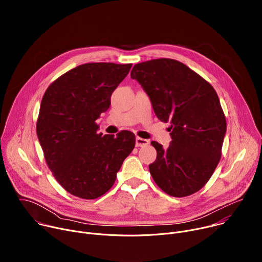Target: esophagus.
Instances as JSON below:
<instances>
[{"mask_svg": "<svg viewBox=\"0 0 262 262\" xmlns=\"http://www.w3.org/2000/svg\"><path fill=\"white\" fill-rule=\"evenodd\" d=\"M149 144V141L146 140V139H142L140 137H137L136 138V146L137 147H144V146H147Z\"/></svg>", "mask_w": 262, "mask_h": 262, "instance_id": "34e87169", "label": "esophagus"}]
</instances>
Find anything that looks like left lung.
<instances>
[{
	"label": "left lung",
	"instance_id": "left-lung-1",
	"mask_svg": "<svg viewBox=\"0 0 262 262\" xmlns=\"http://www.w3.org/2000/svg\"><path fill=\"white\" fill-rule=\"evenodd\" d=\"M130 77L149 96L157 117L171 123L167 149L151 142L158 152L149 165L154 180L173 197L198 192L220 162L226 134L216 92L198 73L172 59L136 64Z\"/></svg>",
	"mask_w": 262,
	"mask_h": 262
}]
</instances>
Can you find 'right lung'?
I'll return each mask as SVG.
<instances>
[{
	"label": "right lung",
	"instance_id": "right-lung-1",
	"mask_svg": "<svg viewBox=\"0 0 262 262\" xmlns=\"http://www.w3.org/2000/svg\"><path fill=\"white\" fill-rule=\"evenodd\" d=\"M132 64L87 63L58 78L47 89L37 120V136L57 181L73 196L96 199L113 186L136 137L123 130L97 134L95 121Z\"/></svg>",
	"mask_w": 262,
	"mask_h": 262
}]
</instances>
